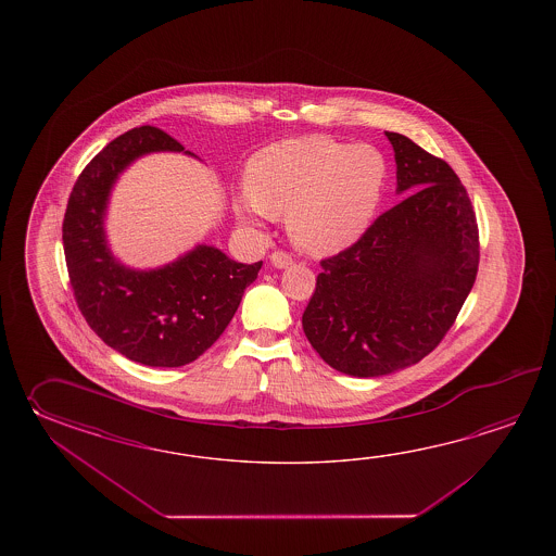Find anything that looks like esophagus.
<instances>
[{
  "label": "esophagus",
  "mask_w": 556,
  "mask_h": 556,
  "mask_svg": "<svg viewBox=\"0 0 556 556\" xmlns=\"http://www.w3.org/2000/svg\"><path fill=\"white\" fill-rule=\"evenodd\" d=\"M270 264H273L274 268H288L292 264V256L286 254L282 250H276V252L270 254Z\"/></svg>",
  "instance_id": "obj_1"
}]
</instances>
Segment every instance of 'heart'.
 <instances>
[{
	"label": "heart",
	"mask_w": 556,
	"mask_h": 556,
	"mask_svg": "<svg viewBox=\"0 0 556 556\" xmlns=\"http://www.w3.org/2000/svg\"><path fill=\"white\" fill-rule=\"evenodd\" d=\"M390 182L386 154L369 144L307 135L273 142L247 165V194L235 204L242 225L286 216L294 247L331 256L366 235Z\"/></svg>",
	"instance_id": "1"
}]
</instances>
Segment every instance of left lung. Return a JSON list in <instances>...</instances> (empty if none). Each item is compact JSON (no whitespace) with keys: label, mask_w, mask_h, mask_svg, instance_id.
Segmentation results:
<instances>
[{"label":"left lung","mask_w":556,"mask_h":556,"mask_svg":"<svg viewBox=\"0 0 556 556\" xmlns=\"http://www.w3.org/2000/svg\"><path fill=\"white\" fill-rule=\"evenodd\" d=\"M400 204L354 247L321 261L302 316L328 366L381 378L431 354L457 318L479 268V230L455 170L400 132H386Z\"/></svg>","instance_id":"1"}]
</instances>
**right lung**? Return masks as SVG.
<instances>
[{"instance_id":"1","label":"right lung","mask_w":556,"mask_h":556,"mask_svg":"<svg viewBox=\"0 0 556 556\" xmlns=\"http://www.w3.org/2000/svg\"><path fill=\"white\" fill-rule=\"evenodd\" d=\"M166 151L197 156L149 125L109 142L77 178L63 220L65 261L84 318L109 348L151 367L187 366L201 357L262 268V262L230 261L208 244L149 270L113 256L105 232L111 190L139 156Z\"/></svg>"}]
</instances>
